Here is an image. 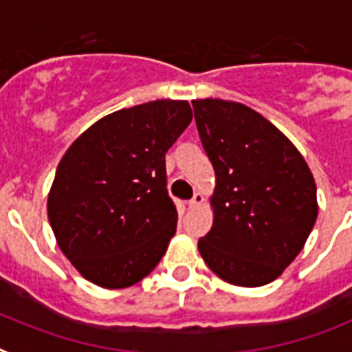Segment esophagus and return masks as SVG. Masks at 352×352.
<instances>
[{
    "label": "esophagus",
    "mask_w": 352,
    "mask_h": 352,
    "mask_svg": "<svg viewBox=\"0 0 352 352\" xmlns=\"http://www.w3.org/2000/svg\"><path fill=\"white\" fill-rule=\"evenodd\" d=\"M204 200H206V198H204V195L195 193V197L188 201V209H197L198 206H201V204H204Z\"/></svg>",
    "instance_id": "34e87169"
}]
</instances>
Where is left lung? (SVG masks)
<instances>
[{
    "label": "left lung",
    "instance_id": "1",
    "mask_svg": "<svg viewBox=\"0 0 352 352\" xmlns=\"http://www.w3.org/2000/svg\"><path fill=\"white\" fill-rule=\"evenodd\" d=\"M193 108L216 173L212 228L198 241V252L232 285L271 283L316 225L314 175L294 143L246 104L197 99Z\"/></svg>",
    "mask_w": 352,
    "mask_h": 352
}]
</instances>
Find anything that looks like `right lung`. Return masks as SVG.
Returning a JSON list of instances; mask_svg holds the SVG:
<instances>
[{
	"label": "right lung",
	"mask_w": 352,
	"mask_h": 352,
	"mask_svg": "<svg viewBox=\"0 0 352 352\" xmlns=\"http://www.w3.org/2000/svg\"><path fill=\"white\" fill-rule=\"evenodd\" d=\"M193 120L188 100L109 113L67 148L47 195L56 243L88 282L125 289L151 274L175 235L164 154Z\"/></svg>",
	"instance_id": "1"
}]
</instances>
